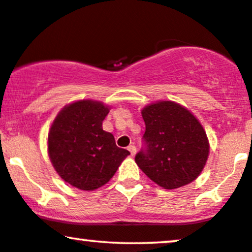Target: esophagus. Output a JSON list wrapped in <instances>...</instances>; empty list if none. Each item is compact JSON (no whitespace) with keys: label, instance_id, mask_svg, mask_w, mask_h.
<instances>
[{"label":"esophagus","instance_id":"1","mask_svg":"<svg viewBox=\"0 0 252 252\" xmlns=\"http://www.w3.org/2000/svg\"><path fill=\"white\" fill-rule=\"evenodd\" d=\"M128 150H129V152H130V154H131L132 157L135 156V154H136V146L135 145H129Z\"/></svg>","mask_w":252,"mask_h":252}]
</instances>
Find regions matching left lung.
Listing matches in <instances>:
<instances>
[{
	"instance_id": "1",
	"label": "left lung",
	"mask_w": 252,
	"mask_h": 252,
	"mask_svg": "<svg viewBox=\"0 0 252 252\" xmlns=\"http://www.w3.org/2000/svg\"><path fill=\"white\" fill-rule=\"evenodd\" d=\"M143 147L137 165L163 189H176L196 180L209 157V142L198 120L184 107L161 101L145 107Z\"/></svg>"
}]
</instances>
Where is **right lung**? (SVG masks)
<instances>
[{
    "mask_svg": "<svg viewBox=\"0 0 252 252\" xmlns=\"http://www.w3.org/2000/svg\"><path fill=\"white\" fill-rule=\"evenodd\" d=\"M109 108L80 100L63 108L48 133V153L59 175L80 190H94L114 176L128 150L102 129Z\"/></svg>",
    "mask_w": 252,
    "mask_h": 252,
    "instance_id": "add662e5",
    "label": "right lung"
}]
</instances>
